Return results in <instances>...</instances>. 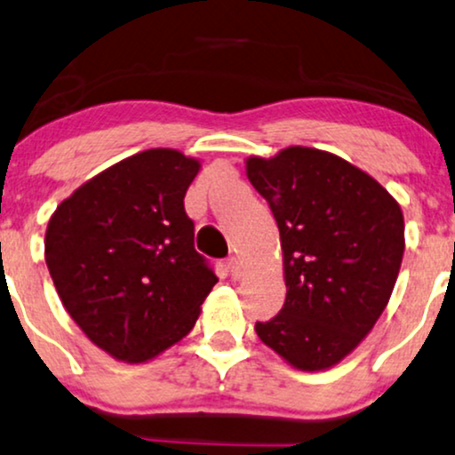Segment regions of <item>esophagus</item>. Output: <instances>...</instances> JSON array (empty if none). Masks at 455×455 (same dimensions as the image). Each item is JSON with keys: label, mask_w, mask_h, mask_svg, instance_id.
Wrapping results in <instances>:
<instances>
[{"label": "esophagus", "mask_w": 455, "mask_h": 455, "mask_svg": "<svg viewBox=\"0 0 455 455\" xmlns=\"http://www.w3.org/2000/svg\"><path fill=\"white\" fill-rule=\"evenodd\" d=\"M227 268L231 270V277H233V279H239L241 275H243V264H241V260H239L237 256L228 258V260H227Z\"/></svg>", "instance_id": "obj_1"}]
</instances>
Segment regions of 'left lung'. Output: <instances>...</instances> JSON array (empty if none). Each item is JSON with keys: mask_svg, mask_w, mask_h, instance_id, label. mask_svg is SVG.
Listing matches in <instances>:
<instances>
[{"mask_svg": "<svg viewBox=\"0 0 455 455\" xmlns=\"http://www.w3.org/2000/svg\"><path fill=\"white\" fill-rule=\"evenodd\" d=\"M281 235L287 296L258 338L298 370H327L376 325L399 275L405 224L370 174L307 147L247 159Z\"/></svg>", "mask_w": 455, "mask_h": 455, "instance_id": "1", "label": "left lung"}]
</instances>
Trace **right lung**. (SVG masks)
<instances>
[{"mask_svg":"<svg viewBox=\"0 0 455 455\" xmlns=\"http://www.w3.org/2000/svg\"><path fill=\"white\" fill-rule=\"evenodd\" d=\"M199 161L148 148L62 201L45 264L71 319L115 359L145 363L187 336L218 283L195 250L185 195Z\"/></svg>","mask_w":455,"mask_h":455,"instance_id":"add662e5","label":"right lung"}]
</instances>
